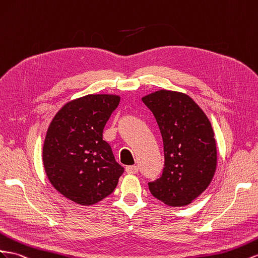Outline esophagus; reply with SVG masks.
<instances>
[{
    "label": "esophagus",
    "mask_w": 258,
    "mask_h": 258,
    "mask_svg": "<svg viewBox=\"0 0 258 258\" xmlns=\"http://www.w3.org/2000/svg\"><path fill=\"white\" fill-rule=\"evenodd\" d=\"M138 170H139V168H138V166H136V165L126 167V172L130 173V175H135V173L138 172Z\"/></svg>",
    "instance_id": "esophagus-1"
}]
</instances>
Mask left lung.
Masks as SVG:
<instances>
[{
	"label": "left lung",
	"instance_id": "8db88e82",
	"mask_svg": "<svg viewBox=\"0 0 258 258\" xmlns=\"http://www.w3.org/2000/svg\"><path fill=\"white\" fill-rule=\"evenodd\" d=\"M142 101L157 121L165 156L162 176L149 182L150 192L169 206L190 204L207 189L216 171L212 124L186 94L159 90Z\"/></svg>",
	"mask_w": 258,
	"mask_h": 258
}]
</instances>
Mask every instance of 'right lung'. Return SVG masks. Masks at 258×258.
Masks as SVG:
<instances>
[{
  "label": "right lung",
  "instance_id": "obj_1",
  "mask_svg": "<svg viewBox=\"0 0 258 258\" xmlns=\"http://www.w3.org/2000/svg\"><path fill=\"white\" fill-rule=\"evenodd\" d=\"M120 97L89 94L66 103L48 126L43 165L52 185L80 205L108 197L122 175L103 130Z\"/></svg>",
  "mask_w": 258,
  "mask_h": 258
}]
</instances>
